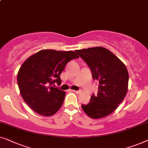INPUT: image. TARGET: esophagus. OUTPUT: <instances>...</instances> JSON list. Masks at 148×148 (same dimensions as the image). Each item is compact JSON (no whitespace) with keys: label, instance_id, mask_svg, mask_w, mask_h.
I'll return each mask as SVG.
<instances>
[{"label":"esophagus","instance_id":"obj_1","mask_svg":"<svg viewBox=\"0 0 148 148\" xmlns=\"http://www.w3.org/2000/svg\"><path fill=\"white\" fill-rule=\"evenodd\" d=\"M72 91H73V92H74L77 93V94H79V93H80V92H81L80 90H72Z\"/></svg>","mask_w":148,"mask_h":148}]
</instances>
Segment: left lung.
I'll return each mask as SVG.
<instances>
[{
    "mask_svg": "<svg viewBox=\"0 0 148 148\" xmlns=\"http://www.w3.org/2000/svg\"><path fill=\"white\" fill-rule=\"evenodd\" d=\"M75 51L88 64L93 79L99 83L97 95L90 97L88 105H81L83 111L92 119L109 115L123 101L127 92L129 74L125 65L103 47Z\"/></svg>",
    "mask_w": 148,
    "mask_h": 148,
    "instance_id": "8db88e82",
    "label": "left lung"
}]
</instances>
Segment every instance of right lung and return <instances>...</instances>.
<instances>
[{"mask_svg":"<svg viewBox=\"0 0 148 148\" xmlns=\"http://www.w3.org/2000/svg\"><path fill=\"white\" fill-rule=\"evenodd\" d=\"M79 58L73 51L42 49L28 58L17 74V83L24 101L35 113L49 116L63 105L66 92L53 87L62 82L60 74L70 60Z\"/></svg>","mask_w":148,"mask_h":148,"instance_id":"right-lung-1","label":"right lung"}]
</instances>
